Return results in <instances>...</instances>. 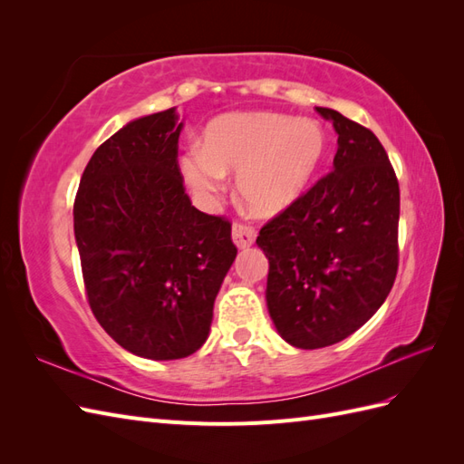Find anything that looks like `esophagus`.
<instances>
[{
  "instance_id": "esophagus-1",
  "label": "esophagus",
  "mask_w": 464,
  "mask_h": 464,
  "mask_svg": "<svg viewBox=\"0 0 464 464\" xmlns=\"http://www.w3.org/2000/svg\"><path fill=\"white\" fill-rule=\"evenodd\" d=\"M256 230L251 227H246V224L236 222L232 227V242L236 244L237 249H246L249 246L256 244Z\"/></svg>"
}]
</instances>
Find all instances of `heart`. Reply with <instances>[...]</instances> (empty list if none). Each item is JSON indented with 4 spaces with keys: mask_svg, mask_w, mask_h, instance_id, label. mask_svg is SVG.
Returning a JSON list of instances; mask_svg holds the SVG:
<instances>
[{
    "mask_svg": "<svg viewBox=\"0 0 464 464\" xmlns=\"http://www.w3.org/2000/svg\"><path fill=\"white\" fill-rule=\"evenodd\" d=\"M327 154L323 125L275 111H236L207 123L203 145L189 147L179 172L199 199H213L236 174V191L254 217L286 213L310 189Z\"/></svg>",
    "mask_w": 464,
    "mask_h": 464,
    "instance_id": "obj_1",
    "label": "heart"
}]
</instances>
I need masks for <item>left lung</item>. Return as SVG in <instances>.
I'll return each mask as SVG.
<instances>
[{
    "instance_id": "left-lung-1",
    "label": "left lung",
    "mask_w": 464,
    "mask_h": 464,
    "mask_svg": "<svg viewBox=\"0 0 464 464\" xmlns=\"http://www.w3.org/2000/svg\"><path fill=\"white\" fill-rule=\"evenodd\" d=\"M339 135L333 172L265 224L266 310L304 350L341 343L366 323L397 276L399 181L379 139L341 111L317 106Z\"/></svg>"
}]
</instances>
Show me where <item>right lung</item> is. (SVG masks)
<instances>
[{
    "label": "right lung",
    "mask_w": 464,
    "mask_h": 464,
    "mask_svg": "<svg viewBox=\"0 0 464 464\" xmlns=\"http://www.w3.org/2000/svg\"><path fill=\"white\" fill-rule=\"evenodd\" d=\"M176 108L137 118L94 150L73 205L91 310L128 353L186 358L205 344L237 249L195 208L178 170Z\"/></svg>",
    "instance_id": "1"
}]
</instances>
